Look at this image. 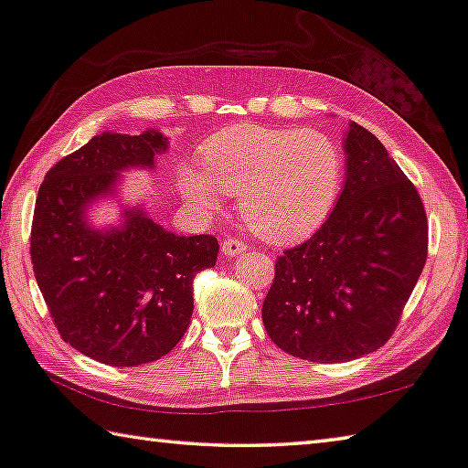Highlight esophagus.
<instances>
[{"mask_svg":"<svg viewBox=\"0 0 468 468\" xmlns=\"http://www.w3.org/2000/svg\"><path fill=\"white\" fill-rule=\"evenodd\" d=\"M245 250H248V245H245V243L239 241V239H225L223 243H220V251H223L227 258L239 256V253L245 251Z\"/></svg>","mask_w":468,"mask_h":468,"instance_id":"obj_1","label":"esophagus"}]
</instances>
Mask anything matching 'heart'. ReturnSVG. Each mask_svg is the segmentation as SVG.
I'll use <instances>...</instances> for the list:
<instances>
[{"mask_svg": "<svg viewBox=\"0 0 468 468\" xmlns=\"http://www.w3.org/2000/svg\"><path fill=\"white\" fill-rule=\"evenodd\" d=\"M202 171L184 167L179 187L206 212L220 194L237 196L239 215L262 239L287 243L315 231L338 196L343 163L315 130L235 125L202 146Z\"/></svg>", "mask_w": 468, "mask_h": 468, "instance_id": "1", "label": "heart"}]
</instances>
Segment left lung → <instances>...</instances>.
<instances>
[{
	"mask_svg": "<svg viewBox=\"0 0 468 468\" xmlns=\"http://www.w3.org/2000/svg\"><path fill=\"white\" fill-rule=\"evenodd\" d=\"M345 184L330 217L276 260L262 305L268 336L318 363L359 359L382 346L427 258V217L415 186L374 133L351 122Z\"/></svg>",
	"mask_w": 468,
	"mask_h": 468,
	"instance_id": "obj_1",
	"label": "left lung"
}]
</instances>
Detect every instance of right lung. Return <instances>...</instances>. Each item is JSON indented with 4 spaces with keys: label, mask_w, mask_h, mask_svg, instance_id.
I'll list each match as a JSON object with an SVG mask.
<instances>
[{
    "label": "right lung",
    "mask_w": 468,
    "mask_h": 468,
    "mask_svg": "<svg viewBox=\"0 0 468 468\" xmlns=\"http://www.w3.org/2000/svg\"><path fill=\"white\" fill-rule=\"evenodd\" d=\"M169 138L102 132L47 173L35 204L30 258L61 338L86 357L115 367L161 359L186 335L192 281L212 268V235H177L144 204L121 202V220L99 228L90 212L122 200L123 171L156 167Z\"/></svg>",
    "instance_id": "1"
}]
</instances>
